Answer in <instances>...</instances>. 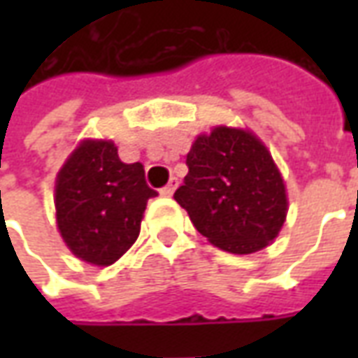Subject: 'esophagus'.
Segmentation results:
<instances>
[{
  "mask_svg": "<svg viewBox=\"0 0 358 358\" xmlns=\"http://www.w3.org/2000/svg\"><path fill=\"white\" fill-rule=\"evenodd\" d=\"M176 186H178V180L171 178V182H169L166 186L161 187V195H163V197H171V195L174 194V189H176Z\"/></svg>",
  "mask_w": 358,
  "mask_h": 358,
  "instance_id": "obj_1",
  "label": "esophagus"
}]
</instances>
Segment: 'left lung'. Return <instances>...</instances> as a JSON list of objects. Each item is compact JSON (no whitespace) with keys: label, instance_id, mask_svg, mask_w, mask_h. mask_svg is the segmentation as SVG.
Wrapping results in <instances>:
<instances>
[{"label":"left lung","instance_id":"obj_1","mask_svg":"<svg viewBox=\"0 0 358 358\" xmlns=\"http://www.w3.org/2000/svg\"><path fill=\"white\" fill-rule=\"evenodd\" d=\"M174 199L197 232L236 255L266 248L284 226L287 195L270 151L255 134L217 126L197 136Z\"/></svg>","mask_w":358,"mask_h":358}]
</instances>
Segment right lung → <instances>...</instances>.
Listing matches in <instances>:
<instances>
[{"label":"right lung","mask_w":358,"mask_h":358,"mask_svg":"<svg viewBox=\"0 0 358 358\" xmlns=\"http://www.w3.org/2000/svg\"><path fill=\"white\" fill-rule=\"evenodd\" d=\"M143 164L118 159L110 140H84L55 182L57 228L66 248L95 266H109L140 236L148 199Z\"/></svg>","instance_id":"right-lung-1"}]
</instances>
